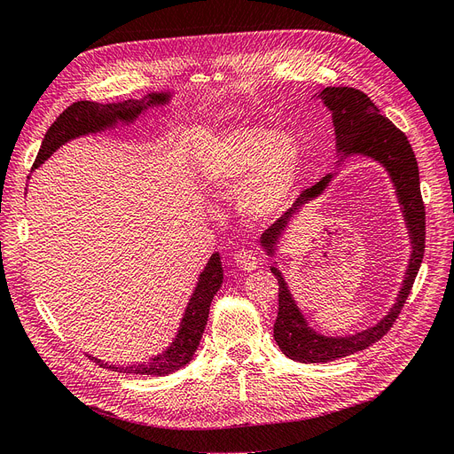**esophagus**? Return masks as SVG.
Returning a JSON list of instances; mask_svg holds the SVG:
<instances>
[{"label":"esophagus","mask_w":454,"mask_h":454,"mask_svg":"<svg viewBox=\"0 0 454 454\" xmlns=\"http://www.w3.org/2000/svg\"><path fill=\"white\" fill-rule=\"evenodd\" d=\"M235 265L240 270H254L259 265V257L252 250H240L239 254H235Z\"/></svg>","instance_id":"esophagus-1"}]
</instances>
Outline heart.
Here are the masks:
<instances>
[{"label": "heart", "mask_w": 454, "mask_h": 454, "mask_svg": "<svg viewBox=\"0 0 454 454\" xmlns=\"http://www.w3.org/2000/svg\"><path fill=\"white\" fill-rule=\"evenodd\" d=\"M200 182L214 195H235L243 182L240 212L259 222L290 200L301 172L294 134L267 127H235L208 140L197 159Z\"/></svg>", "instance_id": "heart-1"}]
</instances>
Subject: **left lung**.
I'll list each match as a JSON object with an SVG mask.
<instances>
[{"label": "left lung", "mask_w": 454, "mask_h": 454, "mask_svg": "<svg viewBox=\"0 0 454 454\" xmlns=\"http://www.w3.org/2000/svg\"><path fill=\"white\" fill-rule=\"evenodd\" d=\"M316 98H320L329 112H332V121L335 127V147L339 155L337 164L348 157L360 155L379 162L388 172L407 225L411 257L402 287L395 297V303L390 307L387 316L380 318L375 325L345 337H327L309 325L303 312L297 307L280 269L274 263L270 267V272L278 280V316L277 322H274V340H277V345L287 358L301 364H325L345 358V356H350L354 352L365 350L373 342L387 335L388 329L395 322L397 314L402 312L405 299L411 294V287H413L424 257L426 240V212L420 197L419 164L407 136L400 129H395L392 121L384 117L379 112V107L371 102L369 96L358 89L325 87L316 94ZM335 174L337 172L324 176L318 184L303 191L295 200L294 208L287 210L277 223H272L261 235L259 244L267 252V255H277L278 242L287 225H290L292 217L305 204L318 199L327 189V185L332 184Z\"/></svg>", "instance_id": "left-lung-1"}]
</instances>
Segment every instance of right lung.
Returning a JSON list of instances; mask_svg holds the SVG:
<instances>
[{"label": "right lung", "mask_w": 454, "mask_h": 454, "mask_svg": "<svg viewBox=\"0 0 454 454\" xmlns=\"http://www.w3.org/2000/svg\"><path fill=\"white\" fill-rule=\"evenodd\" d=\"M172 98L170 92H151L144 96L142 100H125L117 104H96L89 100H81L72 104L57 117L51 129L47 130L43 142H41L39 153L35 157L34 168L41 167L54 151L60 149L64 144L72 142L81 136L98 134L104 130H112L117 125H130L138 119L149 107L167 106ZM223 284V269L219 254H212L210 261L206 263L204 270L199 274V282L191 294L189 303L185 307L184 318L177 327V333L170 345L160 354L149 358V362L134 364V365H114L109 362H102L94 356H89L100 367L117 373H134V375H157L164 377L174 371L182 369L193 360L199 342L202 339L206 322H208L210 303L219 287Z\"/></svg>", "instance_id": "right-lung-1"}]
</instances>
